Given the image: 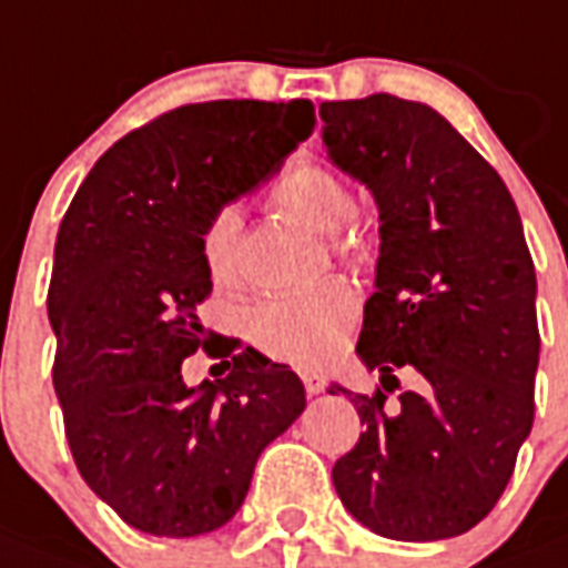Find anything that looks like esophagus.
<instances>
[{
  "label": "esophagus",
  "mask_w": 568,
  "mask_h": 568,
  "mask_svg": "<svg viewBox=\"0 0 568 568\" xmlns=\"http://www.w3.org/2000/svg\"><path fill=\"white\" fill-rule=\"evenodd\" d=\"M301 378L310 396H318V393H324V387H327V381H324V375H318V372H303Z\"/></svg>",
  "instance_id": "1"
}]
</instances>
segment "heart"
Here are the masks:
<instances>
[{"instance_id": "1", "label": "heart", "mask_w": 568, "mask_h": 568, "mask_svg": "<svg viewBox=\"0 0 568 568\" xmlns=\"http://www.w3.org/2000/svg\"><path fill=\"white\" fill-rule=\"evenodd\" d=\"M283 214L313 229L318 235H339L354 211V199L339 175L322 163H297L271 190ZM237 237L241 220L232 207L216 211L202 232V262L216 285H235ZM357 315V301L342 283H322L301 292L271 294L246 313V333L255 348L274 361L292 363L301 369H315L336 354L342 336Z\"/></svg>"}]
</instances>
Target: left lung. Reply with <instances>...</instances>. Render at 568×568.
<instances>
[{"instance_id": "left-lung-1", "label": "left lung", "mask_w": 568, "mask_h": 568, "mask_svg": "<svg viewBox=\"0 0 568 568\" xmlns=\"http://www.w3.org/2000/svg\"><path fill=\"white\" fill-rule=\"evenodd\" d=\"M327 158L378 205L375 292L357 354L375 396L348 393L357 447L333 465L345 509L372 534L435 542L479 525L534 426L536 271L509 190L426 103L393 94L322 103ZM396 368L418 387L396 403Z\"/></svg>"}]
</instances>
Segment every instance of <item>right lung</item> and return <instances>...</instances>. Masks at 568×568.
Instances as JSON below:
<instances>
[{
  "mask_svg": "<svg viewBox=\"0 0 568 568\" xmlns=\"http://www.w3.org/2000/svg\"><path fill=\"white\" fill-rule=\"evenodd\" d=\"M315 128L310 101H207L121 136L77 190L59 237L47 315L53 387L82 479L151 536L211 534L241 509L262 449L306 408L301 378L246 345L226 378L187 387L211 294L202 232Z\"/></svg>",
  "mask_w": 568,
  "mask_h": 568,
  "instance_id": "obj_1",
  "label": "right lung"
}]
</instances>
